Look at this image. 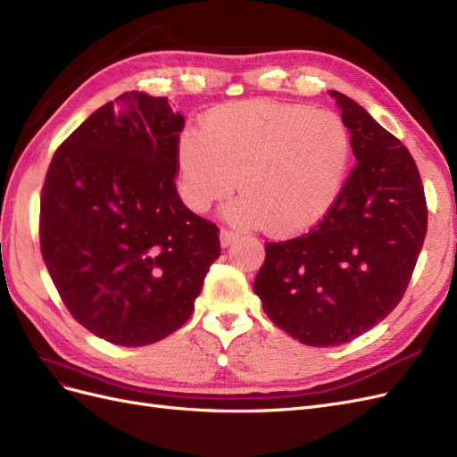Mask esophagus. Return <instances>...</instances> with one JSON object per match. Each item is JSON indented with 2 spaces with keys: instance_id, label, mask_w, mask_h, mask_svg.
Here are the masks:
<instances>
[{
  "instance_id": "obj_1",
  "label": "esophagus",
  "mask_w": 457,
  "mask_h": 457,
  "mask_svg": "<svg viewBox=\"0 0 457 457\" xmlns=\"http://www.w3.org/2000/svg\"><path fill=\"white\" fill-rule=\"evenodd\" d=\"M237 240H238V232L228 230V228L220 230V245L223 247H228L232 242H237Z\"/></svg>"
}]
</instances>
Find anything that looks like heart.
Returning a JSON list of instances; mask_svg holds the SVG:
<instances>
[{
    "label": "heart",
    "mask_w": 457,
    "mask_h": 457,
    "mask_svg": "<svg viewBox=\"0 0 457 457\" xmlns=\"http://www.w3.org/2000/svg\"><path fill=\"white\" fill-rule=\"evenodd\" d=\"M351 162V137L329 110L274 101L219 106L177 145L179 192L192 212L245 192L223 215L278 237L309 232L334 207Z\"/></svg>",
    "instance_id": "1"
}]
</instances>
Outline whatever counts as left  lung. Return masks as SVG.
<instances>
[{
    "label": "left lung",
    "instance_id": "left-lung-1",
    "mask_svg": "<svg viewBox=\"0 0 457 457\" xmlns=\"http://www.w3.org/2000/svg\"><path fill=\"white\" fill-rule=\"evenodd\" d=\"M336 99L356 158L328 215L303 237L265 244L253 292L286 334L337 347L403 299L427 232V204L408 148L347 95Z\"/></svg>",
    "mask_w": 457,
    "mask_h": 457
}]
</instances>
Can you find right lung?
I'll return each instance as SVG.
<instances>
[{
  "mask_svg": "<svg viewBox=\"0 0 457 457\" xmlns=\"http://www.w3.org/2000/svg\"><path fill=\"white\" fill-rule=\"evenodd\" d=\"M183 128L165 96L123 93L57 148L41 190L54 287L81 326L121 347L181 328L220 255L219 228L177 195Z\"/></svg>",
  "mask_w": 457,
  "mask_h": 457,
  "instance_id": "add662e5",
  "label": "right lung"
}]
</instances>
